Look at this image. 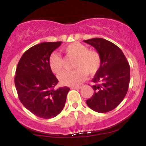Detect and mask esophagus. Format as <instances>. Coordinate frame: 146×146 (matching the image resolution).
<instances>
[{"instance_id":"34e87169","label":"esophagus","mask_w":146,"mask_h":146,"mask_svg":"<svg viewBox=\"0 0 146 146\" xmlns=\"http://www.w3.org/2000/svg\"><path fill=\"white\" fill-rule=\"evenodd\" d=\"M82 88V86H73L71 87L72 89H80Z\"/></svg>"}]
</instances>
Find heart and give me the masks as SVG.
<instances>
[{"label": "heart", "mask_w": 146, "mask_h": 146, "mask_svg": "<svg viewBox=\"0 0 146 146\" xmlns=\"http://www.w3.org/2000/svg\"><path fill=\"white\" fill-rule=\"evenodd\" d=\"M67 57L75 58L73 71L62 72L58 75L60 83L65 86H78L86 80L87 73L95 75L101 66V58L97 51L88 50V47L79 42H73L63 48ZM48 65L52 72L58 73L62 68V60L56 53H51Z\"/></svg>", "instance_id": "heart-1"}]
</instances>
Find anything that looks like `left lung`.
I'll list each match as a JSON object with an SVG mask.
<instances>
[{"label":"left lung","instance_id":"8db88e82","mask_svg":"<svg viewBox=\"0 0 146 146\" xmlns=\"http://www.w3.org/2000/svg\"><path fill=\"white\" fill-rule=\"evenodd\" d=\"M94 47L101 58V66L92 80L94 93L87 100L88 106L105 113L115 109L125 98L130 80V68L117 45L100 38L84 40Z\"/></svg>","mask_w":146,"mask_h":146}]
</instances>
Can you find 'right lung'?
I'll return each instance as SVG.
<instances>
[{"label":"right lung","mask_w":146,"mask_h":146,"mask_svg":"<svg viewBox=\"0 0 146 146\" xmlns=\"http://www.w3.org/2000/svg\"><path fill=\"white\" fill-rule=\"evenodd\" d=\"M62 42H42L25 52L18 64L14 78L18 98L33 115L51 119L61 113L70 88L54 89L58 83L48 65V59Z\"/></svg>","instance_id":"1"}]
</instances>
